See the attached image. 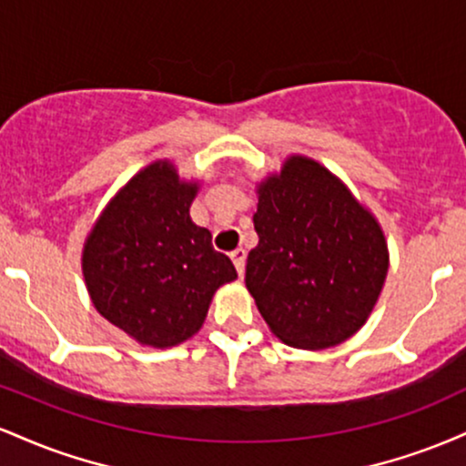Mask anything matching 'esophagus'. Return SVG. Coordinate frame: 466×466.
I'll use <instances>...</instances> for the list:
<instances>
[{
  "label": "esophagus",
  "mask_w": 466,
  "mask_h": 466,
  "mask_svg": "<svg viewBox=\"0 0 466 466\" xmlns=\"http://www.w3.org/2000/svg\"><path fill=\"white\" fill-rule=\"evenodd\" d=\"M245 256H248V251H245L243 248L232 251V263H234V267H237L238 276L245 271Z\"/></svg>",
  "instance_id": "esophagus-1"
}]
</instances>
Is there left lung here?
Instances as JSON below:
<instances>
[{
  "label": "left lung",
  "instance_id": "1",
  "mask_svg": "<svg viewBox=\"0 0 466 466\" xmlns=\"http://www.w3.org/2000/svg\"><path fill=\"white\" fill-rule=\"evenodd\" d=\"M254 228L245 285L285 344L329 349L361 329L386 280L388 245L339 179L291 157L260 186Z\"/></svg>",
  "mask_w": 466,
  "mask_h": 466
}]
</instances>
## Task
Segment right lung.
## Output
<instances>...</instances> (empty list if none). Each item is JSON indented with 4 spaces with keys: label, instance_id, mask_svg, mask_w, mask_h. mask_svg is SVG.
Segmentation results:
<instances>
[{
    "label": "right lung",
    "instance_id": "add662e5",
    "mask_svg": "<svg viewBox=\"0 0 466 466\" xmlns=\"http://www.w3.org/2000/svg\"><path fill=\"white\" fill-rule=\"evenodd\" d=\"M195 184L170 164L136 175L106 206L83 251L94 307L140 344L166 349L201 329L208 304L237 278L232 260L212 248L210 229L190 218Z\"/></svg>",
    "mask_w": 466,
    "mask_h": 466
}]
</instances>
